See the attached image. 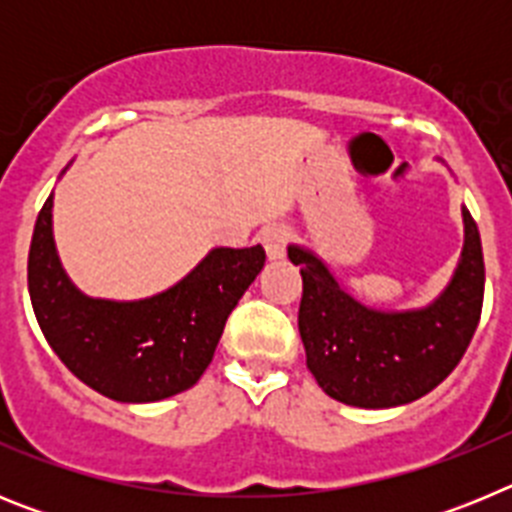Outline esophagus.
I'll return each mask as SVG.
<instances>
[{"mask_svg":"<svg viewBox=\"0 0 512 512\" xmlns=\"http://www.w3.org/2000/svg\"><path fill=\"white\" fill-rule=\"evenodd\" d=\"M259 243L264 246L266 259L269 261H279L284 256V243H287V233L279 225H269L259 233Z\"/></svg>","mask_w":512,"mask_h":512,"instance_id":"1","label":"esophagus"}]
</instances>
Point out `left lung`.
I'll return each mask as SVG.
<instances>
[{"label":"left lung","mask_w":512,"mask_h":512,"mask_svg":"<svg viewBox=\"0 0 512 512\" xmlns=\"http://www.w3.org/2000/svg\"><path fill=\"white\" fill-rule=\"evenodd\" d=\"M461 223L464 246L451 279L428 305L408 310L366 305L312 248L289 243V261L302 274L300 336L307 369L325 395L354 408H397L428 395L454 372L485 297L482 241L464 205Z\"/></svg>","instance_id":"1"}]
</instances>
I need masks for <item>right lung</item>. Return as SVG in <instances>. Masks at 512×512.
I'll list each match as a JSON object with an SVG mask.
<instances>
[{"mask_svg": "<svg viewBox=\"0 0 512 512\" xmlns=\"http://www.w3.org/2000/svg\"><path fill=\"white\" fill-rule=\"evenodd\" d=\"M264 261L261 246H220L158 295L89 297L58 259L51 192L35 220L27 289L45 341L74 377L110 400L158 402L189 390L205 374L225 320Z\"/></svg>", "mask_w": 512, "mask_h": 512, "instance_id": "obj_1", "label": "right lung"}]
</instances>
